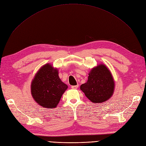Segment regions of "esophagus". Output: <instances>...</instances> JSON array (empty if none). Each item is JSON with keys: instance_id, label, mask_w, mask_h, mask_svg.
I'll return each mask as SVG.
<instances>
[{"instance_id": "esophagus-1", "label": "esophagus", "mask_w": 146, "mask_h": 146, "mask_svg": "<svg viewBox=\"0 0 146 146\" xmlns=\"http://www.w3.org/2000/svg\"><path fill=\"white\" fill-rule=\"evenodd\" d=\"M78 86H79V85H73V86H71V88H72V89H73V90H76V89H77L78 88Z\"/></svg>"}]
</instances>
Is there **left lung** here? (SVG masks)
Listing matches in <instances>:
<instances>
[{"mask_svg": "<svg viewBox=\"0 0 146 146\" xmlns=\"http://www.w3.org/2000/svg\"><path fill=\"white\" fill-rule=\"evenodd\" d=\"M86 83L80 86V90L92 103H104L113 96L115 83L109 68L99 64L92 68Z\"/></svg>", "mask_w": 146, "mask_h": 146, "instance_id": "1", "label": "left lung"}]
</instances>
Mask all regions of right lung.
Instances as JSON below:
<instances>
[{
	"instance_id": "add662e5",
	"label": "right lung",
	"mask_w": 146,
	"mask_h": 146,
	"mask_svg": "<svg viewBox=\"0 0 146 146\" xmlns=\"http://www.w3.org/2000/svg\"><path fill=\"white\" fill-rule=\"evenodd\" d=\"M67 88L68 86L59 78L58 68L47 63L40 68L31 81V94L40 106L54 109Z\"/></svg>"
}]
</instances>
